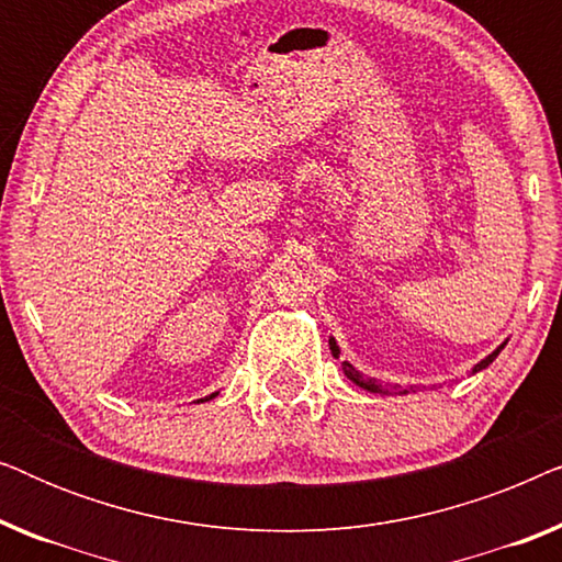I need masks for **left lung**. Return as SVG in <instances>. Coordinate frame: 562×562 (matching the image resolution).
<instances>
[{"label":"left lung","instance_id":"8db88e82","mask_svg":"<svg viewBox=\"0 0 562 562\" xmlns=\"http://www.w3.org/2000/svg\"><path fill=\"white\" fill-rule=\"evenodd\" d=\"M329 350H333L335 358H340V348H337L335 337H329ZM502 350H504V345H498V348H496L494 352H491L488 358H483L479 366H473V373H479V371H483V368H488L491 363H494V358H496ZM342 371H345V375H348V379H350L352 383H356V386L371 391V394H391V389L381 386V383L375 381V379H366V375L360 373V371H356V368H352V366L348 363V360H342Z\"/></svg>","mask_w":562,"mask_h":562}]
</instances>
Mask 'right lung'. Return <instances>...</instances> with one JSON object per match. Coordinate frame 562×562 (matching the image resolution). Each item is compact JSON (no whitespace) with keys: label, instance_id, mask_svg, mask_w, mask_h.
Listing matches in <instances>:
<instances>
[{"label":"right lung","instance_id":"right-lung-1","mask_svg":"<svg viewBox=\"0 0 562 562\" xmlns=\"http://www.w3.org/2000/svg\"><path fill=\"white\" fill-rule=\"evenodd\" d=\"M212 396H214V394H212ZM212 396H210V398H212Z\"/></svg>","mask_w":562,"mask_h":562}]
</instances>
